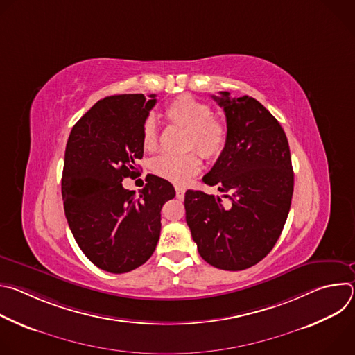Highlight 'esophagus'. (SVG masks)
<instances>
[{"label":"esophagus","mask_w":355,"mask_h":355,"mask_svg":"<svg viewBox=\"0 0 355 355\" xmlns=\"http://www.w3.org/2000/svg\"><path fill=\"white\" fill-rule=\"evenodd\" d=\"M175 193H177V198H178V199H184V196H185V188H182V187H175Z\"/></svg>","instance_id":"34e87169"}]
</instances>
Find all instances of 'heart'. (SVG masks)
Listing matches in <instances>:
<instances>
[{
    "instance_id": "b5f03b06",
    "label": "heart",
    "mask_w": 355,
    "mask_h": 355,
    "mask_svg": "<svg viewBox=\"0 0 355 355\" xmlns=\"http://www.w3.org/2000/svg\"><path fill=\"white\" fill-rule=\"evenodd\" d=\"M166 116L171 123L187 129L185 148H198L207 159L222 155L227 143V128L219 118L212 116V108L208 104L184 94L167 105ZM141 144L148 151L155 150L159 144L157 125L153 118L146 119L143 125ZM199 153L192 150L182 156L163 155L153 162L151 167L162 178L175 185H185L200 171Z\"/></svg>"
}]
</instances>
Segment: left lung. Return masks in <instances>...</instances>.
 I'll return each mask as SVG.
<instances>
[{
  "label": "left lung",
  "instance_id": "left-lung-1",
  "mask_svg": "<svg viewBox=\"0 0 355 355\" xmlns=\"http://www.w3.org/2000/svg\"><path fill=\"white\" fill-rule=\"evenodd\" d=\"M212 98L223 108L227 143L204 182L222 198L185 192V220L208 264L241 271L261 261L286 222L293 193L289 144L279 122L251 96L227 91Z\"/></svg>",
  "mask_w": 355,
  "mask_h": 355
}]
</instances>
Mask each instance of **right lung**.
<instances>
[{"label": "right lung", "mask_w": 355, "mask_h": 355, "mask_svg": "<svg viewBox=\"0 0 355 355\" xmlns=\"http://www.w3.org/2000/svg\"><path fill=\"white\" fill-rule=\"evenodd\" d=\"M156 94L112 95L73 126L67 140L62 195L70 230L98 268L129 272L156 250L162 208L175 196L164 178L150 175L135 195L122 181L136 174L143 157L141 130Z\"/></svg>", "instance_id": "add662e5"}]
</instances>
